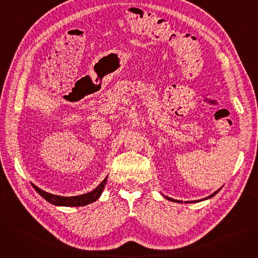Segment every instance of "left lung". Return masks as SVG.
<instances>
[{
    "mask_svg": "<svg viewBox=\"0 0 258 258\" xmlns=\"http://www.w3.org/2000/svg\"><path fill=\"white\" fill-rule=\"evenodd\" d=\"M219 190H220V189H219ZM219 190H217V191H215L213 195H211V196H209V197H207L206 199H209V198H212V197H214L216 194H218V191H219ZM166 199H168V200H170V201H173V202H180V201H177V200H176V201H175V200H173V199H171V198H168V197H165ZM206 199H204V200H206ZM192 202H198V201H192ZM191 202V203H192ZM186 203H189V202H186Z\"/></svg>",
    "mask_w": 258,
    "mask_h": 258,
    "instance_id": "8db88e82",
    "label": "left lung"
}]
</instances>
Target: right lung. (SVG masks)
<instances>
[{"instance_id":"add662e5","label":"right lung","mask_w":258,"mask_h":258,"mask_svg":"<svg viewBox=\"0 0 258 258\" xmlns=\"http://www.w3.org/2000/svg\"><path fill=\"white\" fill-rule=\"evenodd\" d=\"M107 177L105 178L103 182L95 188L94 190H92L91 192L85 194L82 196H76V197H60V196H55L49 192H45L43 190H41L40 188H38L37 186L33 185V187L35 188L36 191L39 194L43 199H45L47 202H50L51 204L54 205H58V206H84L90 204L100 198L103 189L105 187V184H106Z\"/></svg>"}]
</instances>
